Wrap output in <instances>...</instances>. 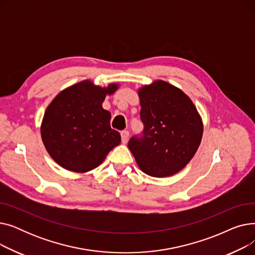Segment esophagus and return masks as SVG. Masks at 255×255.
<instances>
[{
	"label": "esophagus",
	"mask_w": 255,
	"mask_h": 255,
	"mask_svg": "<svg viewBox=\"0 0 255 255\" xmlns=\"http://www.w3.org/2000/svg\"><path fill=\"white\" fill-rule=\"evenodd\" d=\"M121 137H122V142L126 143L129 138V132L127 130H123L122 132H121Z\"/></svg>",
	"instance_id": "1"
}]
</instances>
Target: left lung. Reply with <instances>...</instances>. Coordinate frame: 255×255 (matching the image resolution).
<instances>
[{
	"label": "left lung",
	"mask_w": 255,
	"mask_h": 255,
	"mask_svg": "<svg viewBox=\"0 0 255 255\" xmlns=\"http://www.w3.org/2000/svg\"><path fill=\"white\" fill-rule=\"evenodd\" d=\"M137 94L144 129L141 137L129 140L128 148L146 175H176L190 162L202 141V117L181 89L164 80L144 85Z\"/></svg>",
	"instance_id": "8db88e82"
}]
</instances>
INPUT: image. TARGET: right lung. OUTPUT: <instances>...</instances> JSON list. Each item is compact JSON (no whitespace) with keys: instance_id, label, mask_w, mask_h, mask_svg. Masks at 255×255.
Listing matches in <instances>:
<instances>
[{"instance_id":"add662e5","label":"right lung","mask_w":255,"mask_h":255,"mask_svg":"<svg viewBox=\"0 0 255 255\" xmlns=\"http://www.w3.org/2000/svg\"><path fill=\"white\" fill-rule=\"evenodd\" d=\"M119 84L107 87L86 79L61 91L45 110L40 132L49 156L63 168L85 173L98 167L121 142L102 103Z\"/></svg>"}]
</instances>
